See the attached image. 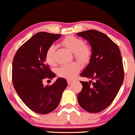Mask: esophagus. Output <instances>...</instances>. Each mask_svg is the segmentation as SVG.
I'll list each match as a JSON object with an SVG mask.
<instances>
[{
    "mask_svg": "<svg viewBox=\"0 0 135 135\" xmlns=\"http://www.w3.org/2000/svg\"><path fill=\"white\" fill-rule=\"evenodd\" d=\"M73 80H70V79H69V80H68V83L69 84V85H70V84H71L72 83H73Z\"/></svg>",
    "mask_w": 135,
    "mask_h": 135,
    "instance_id": "obj_1",
    "label": "esophagus"
}]
</instances>
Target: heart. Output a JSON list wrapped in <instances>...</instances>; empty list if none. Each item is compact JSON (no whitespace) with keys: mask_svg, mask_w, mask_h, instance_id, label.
Returning <instances> with one entry per match:
<instances>
[{"mask_svg":"<svg viewBox=\"0 0 135 135\" xmlns=\"http://www.w3.org/2000/svg\"><path fill=\"white\" fill-rule=\"evenodd\" d=\"M62 44L67 49L73 52L74 56L82 63L88 62L90 56V49L86 45H84L82 39L77 37L70 36L65 38L62 41ZM55 45H52L49 47L45 54V60L48 64L54 65L55 62L54 53H55ZM80 66L77 62H71L61 66L57 69V73L61 77L71 79L75 76L80 70Z\"/></svg>","mask_w":135,"mask_h":135,"instance_id":"obj_1","label":"heart"}]
</instances>
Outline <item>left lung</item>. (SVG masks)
<instances>
[{"mask_svg":"<svg viewBox=\"0 0 135 135\" xmlns=\"http://www.w3.org/2000/svg\"><path fill=\"white\" fill-rule=\"evenodd\" d=\"M77 35L89 42L91 56L81 77L94 79L80 81L83 85L77 95L80 106L90 113H98L110 106L124 79L121 52L118 46L104 33L87 30Z\"/></svg>","mask_w":135,"mask_h":135,"instance_id":"8db88e82","label":"left lung"}]
</instances>
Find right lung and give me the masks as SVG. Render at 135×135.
Here are the masks:
<instances>
[{
  "label": "right lung",
  "instance_id": "add662e5",
  "mask_svg": "<svg viewBox=\"0 0 135 135\" xmlns=\"http://www.w3.org/2000/svg\"><path fill=\"white\" fill-rule=\"evenodd\" d=\"M60 34L39 32L20 48L12 62V83L21 100L30 110L39 114L54 111L59 105L62 93L68 86L66 79L59 77L50 86H44L45 79H52L55 73L45 62V54Z\"/></svg>",
  "mask_w": 135,
  "mask_h": 135
}]
</instances>
